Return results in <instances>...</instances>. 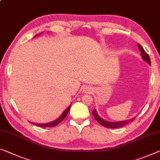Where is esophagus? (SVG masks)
Instances as JSON below:
<instances>
[{
    "mask_svg": "<svg viewBox=\"0 0 160 160\" xmlns=\"http://www.w3.org/2000/svg\"><path fill=\"white\" fill-rule=\"evenodd\" d=\"M84 91H85V92H90L91 90H90L89 88H86L84 89Z\"/></svg>",
    "mask_w": 160,
    "mask_h": 160,
    "instance_id": "1",
    "label": "esophagus"
}]
</instances>
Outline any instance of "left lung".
Masks as SVG:
<instances>
[{
	"instance_id": "left-lung-1",
	"label": "left lung",
	"mask_w": 160,
	"mask_h": 160,
	"mask_svg": "<svg viewBox=\"0 0 160 160\" xmlns=\"http://www.w3.org/2000/svg\"><path fill=\"white\" fill-rule=\"evenodd\" d=\"M138 45L139 50L141 51V55H142V59L144 60V61L148 62L149 65H151L150 58H149V55H148V53L144 51L143 48L142 47L139 43L138 44ZM92 113V115L94 116V118H95V120L98 122L99 124H100L101 125H102V126L105 127V128H122V127L125 126L126 125H128V124L132 122L135 119V118H133L132 119H130V120L120 121V122H108V121L104 120L103 119L101 118L98 115V114L97 112V111L95 110V109H94Z\"/></svg>"
}]
</instances>
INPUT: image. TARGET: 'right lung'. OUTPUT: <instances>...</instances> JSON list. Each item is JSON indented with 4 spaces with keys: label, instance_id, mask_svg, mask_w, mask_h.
Returning a JSON list of instances; mask_svg holds the SVG:
<instances>
[{
    "label": "right lung",
    "instance_id": "add662e5",
    "mask_svg": "<svg viewBox=\"0 0 160 160\" xmlns=\"http://www.w3.org/2000/svg\"><path fill=\"white\" fill-rule=\"evenodd\" d=\"M70 109V105L66 109V110L64 111V112L62 113V115H60L59 118L57 119V120L52 121V122H51L43 123V124H35V123H33V122H30V123L33 124V125H36L37 126L42 127V128H52V127H55V126L58 125V124L60 122L64 120V119L65 118V117L67 116L68 112H69Z\"/></svg>",
    "mask_w": 160,
    "mask_h": 160
}]
</instances>
